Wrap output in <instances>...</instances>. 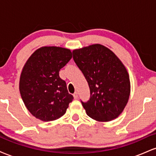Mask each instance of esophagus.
Returning <instances> with one entry per match:
<instances>
[{
    "label": "esophagus",
    "mask_w": 156,
    "mask_h": 156,
    "mask_svg": "<svg viewBox=\"0 0 156 156\" xmlns=\"http://www.w3.org/2000/svg\"><path fill=\"white\" fill-rule=\"evenodd\" d=\"M73 97H74L75 99H78V93L77 92H75L74 94H73Z\"/></svg>",
    "instance_id": "esophagus-1"
}]
</instances>
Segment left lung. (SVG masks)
Segmentation results:
<instances>
[{
    "mask_svg": "<svg viewBox=\"0 0 156 156\" xmlns=\"http://www.w3.org/2000/svg\"><path fill=\"white\" fill-rule=\"evenodd\" d=\"M73 59L90 89V99L81 102L87 115L98 122L119 117L130 94L129 74L115 53L101 44L73 51Z\"/></svg>",
    "mask_w": 156,
    "mask_h": 156,
    "instance_id": "left-lung-1",
    "label": "left lung"
}]
</instances>
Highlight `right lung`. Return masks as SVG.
<instances>
[{"instance_id":"right-lung-1","label":"right lung","mask_w":156,"mask_h":156,"mask_svg":"<svg viewBox=\"0 0 156 156\" xmlns=\"http://www.w3.org/2000/svg\"><path fill=\"white\" fill-rule=\"evenodd\" d=\"M72 56L68 48L43 46L36 50L23 66L20 92L26 108L37 119L53 121L67 112L73 96L59 77V70Z\"/></svg>"}]
</instances>
